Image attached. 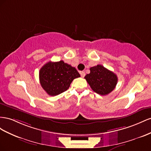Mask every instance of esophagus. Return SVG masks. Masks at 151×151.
<instances>
[{"label":"esophagus","mask_w":151,"mask_h":151,"mask_svg":"<svg viewBox=\"0 0 151 151\" xmlns=\"http://www.w3.org/2000/svg\"><path fill=\"white\" fill-rule=\"evenodd\" d=\"M80 75H81V77H82V78H83V77L85 76V73L84 71L80 72Z\"/></svg>","instance_id":"1"}]
</instances>
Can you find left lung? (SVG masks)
<instances>
[{
	"label": "left lung",
	"instance_id": "obj_1",
	"mask_svg": "<svg viewBox=\"0 0 151 151\" xmlns=\"http://www.w3.org/2000/svg\"><path fill=\"white\" fill-rule=\"evenodd\" d=\"M90 73L85 76L90 87L95 92L106 96L116 87L118 77L111 71L101 64L90 68Z\"/></svg>",
	"mask_w": 151,
	"mask_h": 151
}]
</instances>
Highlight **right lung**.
<instances>
[{"label": "right lung", "instance_id": "obj_1", "mask_svg": "<svg viewBox=\"0 0 151 151\" xmlns=\"http://www.w3.org/2000/svg\"><path fill=\"white\" fill-rule=\"evenodd\" d=\"M80 77L76 68L63 61H49L39 71L40 83L47 94L58 96L67 90L75 78Z\"/></svg>", "mask_w": 151, "mask_h": 151}]
</instances>
